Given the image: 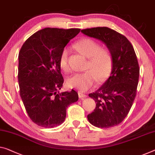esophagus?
Masks as SVG:
<instances>
[{
    "mask_svg": "<svg viewBox=\"0 0 155 155\" xmlns=\"http://www.w3.org/2000/svg\"><path fill=\"white\" fill-rule=\"evenodd\" d=\"M78 96H79V97H80V98H83V97H87V95L83 94L82 92H79L78 93Z\"/></svg>",
    "mask_w": 155,
    "mask_h": 155,
    "instance_id": "1",
    "label": "esophagus"
}]
</instances>
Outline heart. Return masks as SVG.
I'll list each match as a JSON object with an SVG mask.
<instances>
[{
	"label": "heart",
	"mask_w": 155,
	"mask_h": 155,
	"mask_svg": "<svg viewBox=\"0 0 155 155\" xmlns=\"http://www.w3.org/2000/svg\"><path fill=\"white\" fill-rule=\"evenodd\" d=\"M75 49L89 59L84 73H76L67 80L68 87L86 91L96 84V80L102 82L110 74L113 65V56L110 50L101 47L98 42L89 37H85L75 43ZM69 51L64 48L59 56V63L64 72L71 70L68 58Z\"/></svg>",
	"instance_id": "obj_1"
}]
</instances>
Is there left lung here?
Returning a JSON list of instances; mask_svg holds the SVG:
<instances>
[{
	"instance_id": "1",
	"label": "left lung",
	"mask_w": 155,
	"mask_h": 155,
	"mask_svg": "<svg viewBox=\"0 0 155 155\" xmlns=\"http://www.w3.org/2000/svg\"><path fill=\"white\" fill-rule=\"evenodd\" d=\"M81 32L104 42L113 56L111 75L98 90L89 94L96 107L87 118L97 127L118 125L127 116L137 95L139 66L134 48L124 35L109 28H87Z\"/></svg>"
}]
</instances>
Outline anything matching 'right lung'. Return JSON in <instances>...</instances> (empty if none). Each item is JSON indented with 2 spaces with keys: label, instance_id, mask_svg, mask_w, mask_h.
<instances>
[{
  "label": "right lung",
  "instance_id": "right-lung-1",
  "mask_svg": "<svg viewBox=\"0 0 155 155\" xmlns=\"http://www.w3.org/2000/svg\"><path fill=\"white\" fill-rule=\"evenodd\" d=\"M80 32L79 28H46L26 40L18 54L20 96L30 118L37 125L53 128L62 123L66 109L77 102L75 90L59 94L64 83L60 54Z\"/></svg>",
  "mask_w": 155,
  "mask_h": 155
}]
</instances>
